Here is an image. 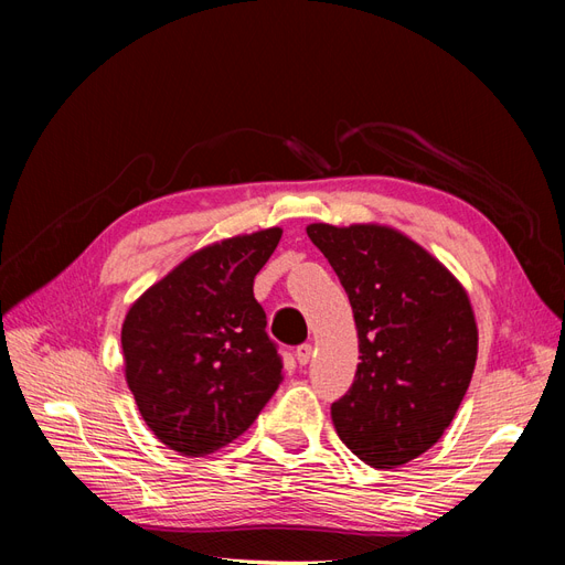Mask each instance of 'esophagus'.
Returning <instances> with one entry per match:
<instances>
[{
	"mask_svg": "<svg viewBox=\"0 0 565 565\" xmlns=\"http://www.w3.org/2000/svg\"><path fill=\"white\" fill-rule=\"evenodd\" d=\"M311 353H313V347H311V344H299V347H297V351H295L299 365H309V361H311Z\"/></svg>",
	"mask_w": 565,
	"mask_h": 565,
	"instance_id": "34e87169",
	"label": "esophagus"
}]
</instances>
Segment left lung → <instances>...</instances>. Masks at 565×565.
Masks as SVG:
<instances>
[{"label":"left lung","instance_id":"8db88e82","mask_svg":"<svg viewBox=\"0 0 565 565\" xmlns=\"http://www.w3.org/2000/svg\"><path fill=\"white\" fill-rule=\"evenodd\" d=\"M311 243L347 289L361 363L332 403L344 446L393 469L436 446L469 388L478 330L467 289L396 228L311 224Z\"/></svg>","mask_w":565,"mask_h":565}]
</instances>
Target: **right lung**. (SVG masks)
<instances>
[{
  "label": "right lung",
  "mask_w": 565,
  "mask_h": 565,
  "mask_svg": "<svg viewBox=\"0 0 565 565\" xmlns=\"http://www.w3.org/2000/svg\"><path fill=\"white\" fill-rule=\"evenodd\" d=\"M280 228L202 247L131 303L125 377L169 450L204 457L243 436L282 382L254 278Z\"/></svg>",
  "instance_id": "1"
}]
</instances>
